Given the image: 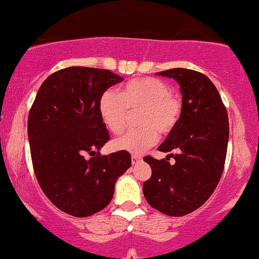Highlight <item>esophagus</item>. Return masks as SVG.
Here are the masks:
<instances>
[{"instance_id":"1","label":"esophagus","mask_w":259,"mask_h":259,"mask_svg":"<svg viewBox=\"0 0 259 259\" xmlns=\"http://www.w3.org/2000/svg\"><path fill=\"white\" fill-rule=\"evenodd\" d=\"M141 156H139V155H133L132 156V162H133V165H136V163H139L140 161H141Z\"/></svg>"}]
</instances>
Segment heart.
<instances>
[{
  "label": "heart",
  "mask_w": 259,
  "mask_h": 259,
  "mask_svg": "<svg viewBox=\"0 0 259 259\" xmlns=\"http://www.w3.org/2000/svg\"><path fill=\"white\" fill-rule=\"evenodd\" d=\"M99 112L113 134L125 129L130 113L140 112L137 124L141 126L114 140L112 147L141 154L158 142L159 133L168 135L175 130L183 112V101L161 78L139 77L124 84L120 94L106 91L100 98Z\"/></svg>",
  "instance_id": "obj_1"
}]
</instances>
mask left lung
<instances>
[{"label": "left lung", "mask_w": 259, "mask_h": 259, "mask_svg": "<svg viewBox=\"0 0 259 259\" xmlns=\"http://www.w3.org/2000/svg\"><path fill=\"white\" fill-rule=\"evenodd\" d=\"M158 75L175 78L183 94V112L175 130L158 147L166 159L147 155L152 177L143 183L150 207L169 217H184L207 202L220 182L230 125L217 87L199 71L173 68ZM176 162L169 163V158Z\"/></svg>", "instance_id": "1"}]
</instances>
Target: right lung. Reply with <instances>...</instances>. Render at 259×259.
<instances>
[{
    "label": "right lung",
    "instance_id": "1",
    "mask_svg": "<svg viewBox=\"0 0 259 259\" xmlns=\"http://www.w3.org/2000/svg\"><path fill=\"white\" fill-rule=\"evenodd\" d=\"M123 80L107 69L64 68L41 83L29 110L34 175L45 196L73 217L103 210L112 199L118 177L132 165L127 152L99 153L110 140L99 112L100 98Z\"/></svg>",
    "mask_w": 259,
    "mask_h": 259
}]
</instances>
